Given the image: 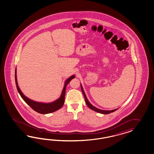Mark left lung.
<instances>
[{
	"label": "left lung",
	"instance_id": "obj_1",
	"mask_svg": "<svg viewBox=\"0 0 154 154\" xmlns=\"http://www.w3.org/2000/svg\"><path fill=\"white\" fill-rule=\"evenodd\" d=\"M81 90H82V93L84 94V98H85V102L86 103L87 106H88V107H89V108L91 109L92 110H93L94 111L98 112V113H102V114H109V113H111V112H113L114 111H116L117 109H118V108H117V109H113V110H111V111H109V110H108L107 111V110H102V109H99L98 108L94 107V106H93L89 102V101L88 100V98L86 97V94L85 93V91H84V89H83V88H82V85H81Z\"/></svg>",
	"mask_w": 154,
	"mask_h": 154
}]
</instances>
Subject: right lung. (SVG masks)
<instances>
[{
	"label": "right lung",
	"mask_w": 154,
	"mask_h": 154,
	"mask_svg": "<svg viewBox=\"0 0 154 154\" xmlns=\"http://www.w3.org/2000/svg\"><path fill=\"white\" fill-rule=\"evenodd\" d=\"M17 71H16V68L15 69V82H16V88L17 89V91L20 94L21 98L23 99V100L28 104V105L34 109L35 111L38 112L41 114H47L50 113L52 112H55L57 110L59 109L60 108L63 107L64 100H65V90H66V86L68 85V84L69 83L70 81L73 79L75 78V75H71L70 77H69L68 79L65 81L64 86L63 89V91L61 94L60 98L56 99V100L51 103H42L34 101L33 100L26 97L21 91V90L19 88L17 80V75H16Z\"/></svg>",
	"instance_id": "right-lung-1"
}]
</instances>
